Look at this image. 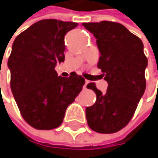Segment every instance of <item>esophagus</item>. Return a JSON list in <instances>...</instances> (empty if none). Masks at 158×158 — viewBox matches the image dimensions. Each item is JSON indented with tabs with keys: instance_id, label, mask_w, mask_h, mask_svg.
Returning <instances> with one entry per match:
<instances>
[{
	"instance_id": "obj_1",
	"label": "esophagus",
	"mask_w": 158,
	"mask_h": 158,
	"mask_svg": "<svg viewBox=\"0 0 158 158\" xmlns=\"http://www.w3.org/2000/svg\"><path fill=\"white\" fill-rule=\"evenodd\" d=\"M89 83V80H85V84H84V89H87V85Z\"/></svg>"
}]
</instances>
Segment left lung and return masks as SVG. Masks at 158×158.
<instances>
[{
    "mask_svg": "<svg viewBox=\"0 0 158 158\" xmlns=\"http://www.w3.org/2000/svg\"><path fill=\"white\" fill-rule=\"evenodd\" d=\"M96 38L101 56L98 68L108 82L105 93L94 83L88 89L95 91V104L86 108L90 129L101 134H113L132 119L145 90L144 71L147 58L142 40L121 23L109 21L83 23Z\"/></svg>",
    "mask_w": 158,
    "mask_h": 158,
    "instance_id": "8db88e82",
    "label": "left lung"
}]
</instances>
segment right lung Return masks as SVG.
Instances as JSON below:
<instances>
[{
    "label": "right lung",
    "mask_w": 158,
    "mask_h": 158,
    "mask_svg": "<svg viewBox=\"0 0 158 158\" xmlns=\"http://www.w3.org/2000/svg\"><path fill=\"white\" fill-rule=\"evenodd\" d=\"M77 25L73 22L41 20L13 43L8 59L11 89L23 118L35 129L58 127L85 83L76 72L64 78L55 70L56 64L65 60V35Z\"/></svg>",
    "instance_id": "1"
}]
</instances>
